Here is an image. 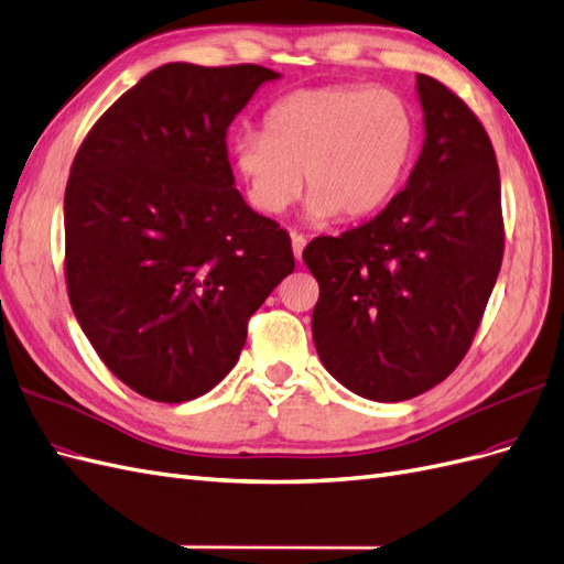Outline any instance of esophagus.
Wrapping results in <instances>:
<instances>
[{"label":"esophagus","mask_w":564,"mask_h":564,"mask_svg":"<svg viewBox=\"0 0 564 564\" xmlns=\"http://www.w3.org/2000/svg\"><path fill=\"white\" fill-rule=\"evenodd\" d=\"M292 249H294V258L296 261H301V253H303V249H306V237L303 235H292Z\"/></svg>","instance_id":"obj_1"}]
</instances>
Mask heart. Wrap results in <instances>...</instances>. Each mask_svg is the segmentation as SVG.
Listing matches in <instances>:
<instances>
[{
	"label": "heart",
	"mask_w": 564,
	"mask_h": 564,
	"mask_svg": "<svg viewBox=\"0 0 564 564\" xmlns=\"http://www.w3.org/2000/svg\"><path fill=\"white\" fill-rule=\"evenodd\" d=\"M417 144V118L405 97L387 87H306L270 106L263 132H241L232 165L251 204L278 216L311 192L313 220H360L399 189Z\"/></svg>",
	"instance_id": "heart-1"
}]
</instances>
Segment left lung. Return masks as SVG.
I'll return each mask as SVG.
<instances>
[{"instance_id": "obj_1", "label": "left lung", "mask_w": 564, "mask_h": 564, "mask_svg": "<svg viewBox=\"0 0 564 564\" xmlns=\"http://www.w3.org/2000/svg\"><path fill=\"white\" fill-rule=\"evenodd\" d=\"M424 144L405 189L341 237L303 249L319 284L313 341L362 399L408 401L458 368L503 261L489 134L446 85L417 75Z\"/></svg>"}]
</instances>
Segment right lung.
I'll list each match as a JSON object with an SVG mask.
<instances>
[{
    "label": "right lung",
    "instance_id": "obj_1",
    "mask_svg": "<svg viewBox=\"0 0 564 564\" xmlns=\"http://www.w3.org/2000/svg\"><path fill=\"white\" fill-rule=\"evenodd\" d=\"M263 66L165 64L106 111L70 165L66 284L97 356L144 399H199L235 368L249 317L294 270L245 202L227 128Z\"/></svg>",
    "mask_w": 564,
    "mask_h": 564
}]
</instances>
